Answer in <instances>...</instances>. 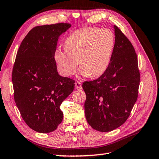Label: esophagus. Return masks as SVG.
<instances>
[{
    "instance_id": "34e87169",
    "label": "esophagus",
    "mask_w": 159,
    "mask_h": 159,
    "mask_svg": "<svg viewBox=\"0 0 159 159\" xmlns=\"http://www.w3.org/2000/svg\"><path fill=\"white\" fill-rule=\"evenodd\" d=\"M75 88H76V89H81L82 88V84H81V83L80 82H79V81H77V82H76L75 83Z\"/></svg>"
}]
</instances>
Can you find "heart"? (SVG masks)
Instances as JSON below:
<instances>
[{"label": "heart", "mask_w": 159, "mask_h": 159, "mask_svg": "<svg viewBox=\"0 0 159 159\" xmlns=\"http://www.w3.org/2000/svg\"><path fill=\"white\" fill-rule=\"evenodd\" d=\"M116 45L114 32L107 29L85 27L74 31L64 42L65 49L57 48L54 53L58 71L64 76L76 71L92 78L101 76L111 63Z\"/></svg>", "instance_id": "heart-1"}]
</instances>
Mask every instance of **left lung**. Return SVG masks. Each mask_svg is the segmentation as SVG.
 <instances>
[{"label": "left lung", "mask_w": 159, "mask_h": 159, "mask_svg": "<svg viewBox=\"0 0 159 159\" xmlns=\"http://www.w3.org/2000/svg\"><path fill=\"white\" fill-rule=\"evenodd\" d=\"M116 45L111 63L98 79L83 83L86 120L100 132L124 123L138 97L140 74L137 54L121 30L114 26Z\"/></svg>", "instance_id": "8db88e82"}]
</instances>
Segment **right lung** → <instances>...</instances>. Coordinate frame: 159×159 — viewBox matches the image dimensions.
Here are the masks:
<instances>
[{
    "mask_svg": "<svg viewBox=\"0 0 159 159\" xmlns=\"http://www.w3.org/2000/svg\"><path fill=\"white\" fill-rule=\"evenodd\" d=\"M68 23L35 26L23 39L13 65L14 99L23 120L41 133L55 130L63 119L62 102L72 93L75 80L58 74L54 53L58 37Z\"/></svg>",
    "mask_w": 159,
    "mask_h": 159,
    "instance_id": "1",
    "label": "right lung"
}]
</instances>
